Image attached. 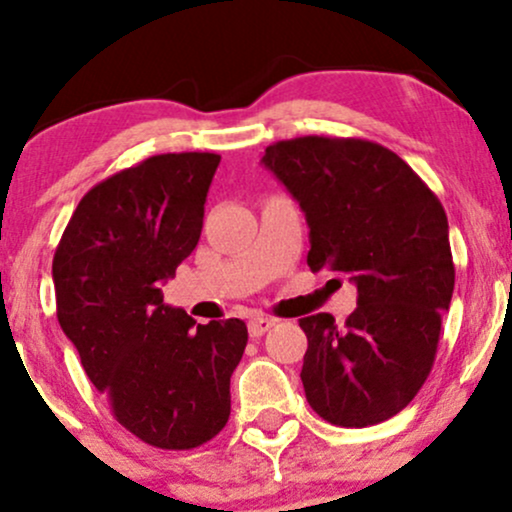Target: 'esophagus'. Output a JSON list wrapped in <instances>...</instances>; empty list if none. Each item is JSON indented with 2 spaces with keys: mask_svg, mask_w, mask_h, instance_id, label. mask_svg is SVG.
Here are the masks:
<instances>
[{
  "mask_svg": "<svg viewBox=\"0 0 512 512\" xmlns=\"http://www.w3.org/2000/svg\"><path fill=\"white\" fill-rule=\"evenodd\" d=\"M274 325H276V320H272V317L255 315V317H250V322H248V332H250V337H252V339H260L262 334L272 330Z\"/></svg>",
  "mask_w": 512,
  "mask_h": 512,
  "instance_id": "obj_1",
  "label": "esophagus"
}]
</instances>
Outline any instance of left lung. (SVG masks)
Listing matches in <instances>:
<instances>
[{"label":"left lung","mask_w":512,"mask_h":512,"mask_svg":"<svg viewBox=\"0 0 512 512\" xmlns=\"http://www.w3.org/2000/svg\"><path fill=\"white\" fill-rule=\"evenodd\" d=\"M262 163L301 204L308 267L349 274L358 289L342 330L330 313L298 320L305 399L334 426L387 421L426 383L455 289L443 204L395 151L366 139H286Z\"/></svg>","instance_id":"obj_1"}]
</instances>
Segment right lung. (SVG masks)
I'll list each match as a JSON object with an SVG mask.
<instances>
[{
	"mask_svg": "<svg viewBox=\"0 0 512 512\" xmlns=\"http://www.w3.org/2000/svg\"><path fill=\"white\" fill-rule=\"evenodd\" d=\"M221 156L161 154L81 197L52 260L57 320L113 416L144 443L190 450L231 416L248 344L238 317L195 325L161 284L197 248Z\"/></svg>",
	"mask_w": 512,
	"mask_h": 512,
	"instance_id": "obj_1",
	"label": "right lung"
}]
</instances>
